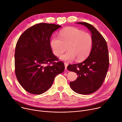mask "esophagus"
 Returning <instances> with one entry per match:
<instances>
[{"instance_id": "34e87169", "label": "esophagus", "mask_w": 122, "mask_h": 122, "mask_svg": "<svg viewBox=\"0 0 122 122\" xmlns=\"http://www.w3.org/2000/svg\"><path fill=\"white\" fill-rule=\"evenodd\" d=\"M64 65H65V70H67V66H68V64L67 63H64Z\"/></svg>"}]
</instances>
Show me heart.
<instances>
[{
	"instance_id": "heart-1",
	"label": "heart",
	"mask_w": 122,
	"mask_h": 122,
	"mask_svg": "<svg viewBox=\"0 0 122 122\" xmlns=\"http://www.w3.org/2000/svg\"><path fill=\"white\" fill-rule=\"evenodd\" d=\"M60 38L53 36L50 41V46L53 53L57 56L68 50L60 57V60L72 61L75 58L77 61L85 59L92 50L93 38L87 32L74 27H67L60 31Z\"/></svg>"
}]
</instances>
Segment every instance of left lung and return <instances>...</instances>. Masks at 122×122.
<instances>
[{
  "instance_id": "left-lung-1",
  "label": "left lung",
  "mask_w": 122,
  "mask_h": 122,
  "mask_svg": "<svg viewBox=\"0 0 122 122\" xmlns=\"http://www.w3.org/2000/svg\"><path fill=\"white\" fill-rule=\"evenodd\" d=\"M76 23L85 25L91 31L93 44L86 59L68 66L69 71L76 73L78 76L75 81L70 82V86L76 93L89 94L100 87L106 77L109 64L107 44L104 38L92 25L86 22Z\"/></svg>"
}]
</instances>
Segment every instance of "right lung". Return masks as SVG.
<instances>
[{
  "label": "right lung",
  "instance_id": "right-lung-1",
  "mask_svg": "<svg viewBox=\"0 0 122 122\" xmlns=\"http://www.w3.org/2000/svg\"><path fill=\"white\" fill-rule=\"evenodd\" d=\"M61 27L53 24H37L25 30L18 40L15 74L21 86L30 93L41 94L46 92L56 76L64 71L62 62H54L58 59L53 54L50 44L52 33Z\"/></svg>",
  "mask_w": 122,
  "mask_h": 122
}]
</instances>
